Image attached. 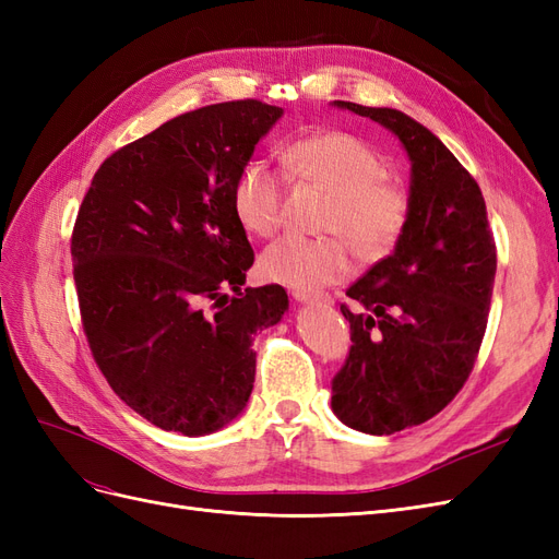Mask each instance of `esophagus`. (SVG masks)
Masks as SVG:
<instances>
[{
	"label": "esophagus",
	"mask_w": 559,
	"mask_h": 559,
	"mask_svg": "<svg viewBox=\"0 0 559 559\" xmlns=\"http://www.w3.org/2000/svg\"><path fill=\"white\" fill-rule=\"evenodd\" d=\"M294 298L298 302H317V306H331L333 298L329 294H321V292H302V289H296L294 292Z\"/></svg>",
	"instance_id": "34e87169"
}]
</instances>
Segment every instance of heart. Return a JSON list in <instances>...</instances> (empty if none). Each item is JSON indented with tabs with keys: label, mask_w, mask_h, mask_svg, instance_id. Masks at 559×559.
<instances>
[{
	"label": "heart",
	"mask_w": 559,
	"mask_h": 559,
	"mask_svg": "<svg viewBox=\"0 0 559 559\" xmlns=\"http://www.w3.org/2000/svg\"><path fill=\"white\" fill-rule=\"evenodd\" d=\"M286 163L314 189L331 195L321 214L326 238L306 240L289 235L270 245L259 261L263 277L292 289H317L352 273V253L380 261L408 228L411 195L386 179L376 148L341 130H321L286 148ZM284 191L263 163H249L233 186V214L257 238H270L282 224Z\"/></svg>",
	"instance_id": "1"
}]
</instances>
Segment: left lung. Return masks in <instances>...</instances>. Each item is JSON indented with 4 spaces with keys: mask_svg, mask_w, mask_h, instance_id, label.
<instances>
[{
    "mask_svg": "<svg viewBox=\"0 0 559 559\" xmlns=\"http://www.w3.org/2000/svg\"><path fill=\"white\" fill-rule=\"evenodd\" d=\"M401 140L411 158L403 238L341 306L349 357L331 382L347 427L389 436L441 413L468 380L487 329L497 247L480 186L431 130L403 111L335 99Z\"/></svg>",
    "mask_w": 559,
    "mask_h": 559,
    "instance_id": "left-lung-1",
    "label": "left lung"
}]
</instances>
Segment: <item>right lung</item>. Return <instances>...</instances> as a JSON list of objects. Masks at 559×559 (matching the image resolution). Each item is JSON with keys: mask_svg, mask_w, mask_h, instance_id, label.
<instances>
[{"mask_svg": "<svg viewBox=\"0 0 559 559\" xmlns=\"http://www.w3.org/2000/svg\"><path fill=\"white\" fill-rule=\"evenodd\" d=\"M282 114L259 99L181 114L114 151L79 207L72 261L93 359L165 431L205 436L238 417L253 333L289 308L280 284L240 292L253 251L233 214L235 179Z\"/></svg>", "mask_w": 559, "mask_h": 559, "instance_id": "add662e5", "label": "right lung"}]
</instances>
